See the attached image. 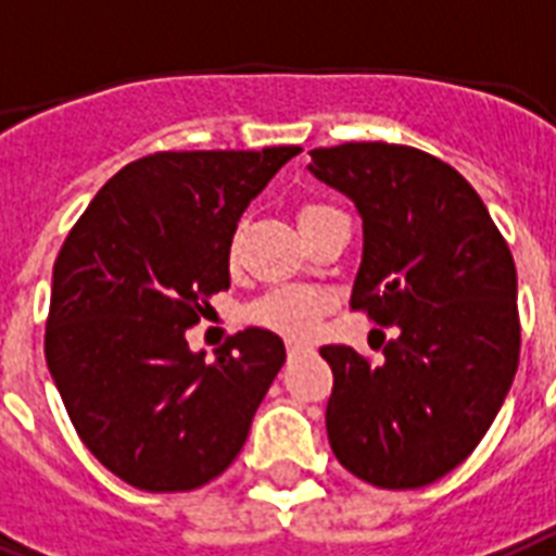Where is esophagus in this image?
Instances as JSON below:
<instances>
[{
	"label": "esophagus",
	"instance_id": "esophagus-1",
	"mask_svg": "<svg viewBox=\"0 0 556 556\" xmlns=\"http://www.w3.org/2000/svg\"><path fill=\"white\" fill-rule=\"evenodd\" d=\"M311 345L305 342H296V340H288V356H300V354H308Z\"/></svg>",
	"mask_w": 556,
	"mask_h": 556
}]
</instances>
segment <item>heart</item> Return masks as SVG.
Here are the masks:
<instances>
[{
	"label": "heart",
	"mask_w": 556,
	"mask_h": 556,
	"mask_svg": "<svg viewBox=\"0 0 556 556\" xmlns=\"http://www.w3.org/2000/svg\"><path fill=\"white\" fill-rule=\"evenodd\" d=\"M317 205L305 207L314 211ZM328 308V296L314 288H293L282 286L263 293L260 300L248 308V319L270 331L286 333V337H311L317 328L319 317Z\"/></svg>",
	"instance_id": "heart-1"
}]
</instances>
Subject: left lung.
Segmentation results:
<instances>
[{
    "label": "left lung",
    "instance_id": "1",
    "mask_svg": "<svg viewBox=\"0 0 556 556\" xmlns=\"http://www.w3.org/2000/svg\"><path fill=\"white\" fill-rule=\"evenodd\" d=\"M308 170L363 216L351 308L396 328L371 365L323 345L325 408L342 466L377 489H422L471 454L520 363L517 268L471 185L408 146L314 148Z\"/></svg>",
    "mask_w": 556,
    "mask_h": 556
}]
</instances>
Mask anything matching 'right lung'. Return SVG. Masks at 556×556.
Segmentation results:
<instances>
[{
	"label": "right lung",
	"mask_w": 556,
	"mask_h": 556,
	"mask_svg": "<svg viewBox=\"0 0 556 556\" xmlns=\"http://www.w3.org/2000/svg\"><path fill=\"white\" fill-rule=\"evenodd\" d=\"M300 151L142 156L102 185L59 251L45 359L79 440L134 489H200L245 445L286 345L245 328L205 363L185 331L231 286L248 202Z\"/></svg>",
	"instance_id": "obj_1"
}]
</instances>
